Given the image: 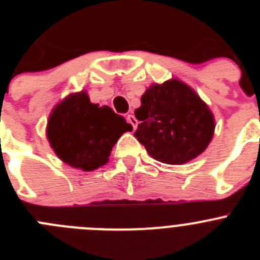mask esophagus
<instances>
[{"label":"esophagus","instance_id":"1","mask_svg":"<svg viewBox=\"0 0 260 260\" xmlns=\"http://www.w3.org/2000/svg\"><path fill=\"white\" fill-rule=\"evenodd\" d=\"M126 119H127V122L130 123V125L133 126V128H134V130H135V128H137V126H138L137 118H135V117L133 116V114H127V118H126Z\"/></svg>","mask_w":260,"mask_h":260}]
</instances>
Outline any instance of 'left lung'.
Instances as JSON below:
<instances>
[{
  "label": "left lung",
  "instance_id": "1",
  "mask_svg": "<svg viewBox=\"0 0 260 260\" xmlns=\"http://www.w3.org/2000/svg\"><path fill=\"white\" fill-rule=\"evenodd\" d=\"M135 109L134 135L157 161L181 165L201 155L215 132V118L194 89L178 79L152 84Z\"/></svg>",
  "mask_w": 260,
  "mask_h": 260
}]
</instances>
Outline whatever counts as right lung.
Masks as SVG:
<instances>
[{
    "label": "right lung",
    "instance_id": "add662e5",
    "mask_svg": "<svg viewBox=\"0 0 260 260\" xmlns=\"http://www.w3.org/2000/svg\"><path fill=\"white\" fill-rule=\"evenodd\" d=\"M133 126L112 108L92 104L86 91L71 93L49 116L47 137L62 161L82 171H95L109 160L110 151Z\"/></svg>",
    "mask_w": 260,
    "mask_h": 260
}]
</instances>
